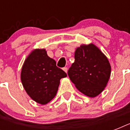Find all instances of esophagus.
<instances>
[{
    "mask_svg": "<svg viewBox=\"0 0 130 130\" xmlns=\"http://www.w3.org/2000/svg\"><path fill=\"white\" fill-rule=\"evenodd\" d=\"M63 71H65V73H67V70H68V69H67V67H64L63 68Z\"/></svg>",
    "mask_w": 130,
    "mask_h": 130,
    "instance_id": "1",
    "label": "esophagus"
}]
</instances>
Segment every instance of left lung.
Here are the masks:
<instances>
[{"instance_id": "1", "label": "left lung", "mask_w": 130, "mask_h": 130, "mask_svg": "<svg viewBox=\"0 0 130 130\" xmlns=\"http://www.w3.org/2000/svg\"><path fill=\"white\" fill-rule=\"evenodd\" d=\"M74 58L75 62L68 70L71 81L82 94L96 97L107 86L111 76V67L107 57L91 43L77 47Z\"/></svg>"}]
</instances>
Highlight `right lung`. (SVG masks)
<instances>
[{
  "label": "right lung",
  "instance_id": "obj_1",
  "mask_svg": "<svg viewBox=\"0 0 130 130\" xmlns=\"http://www.w3.org/2000/svg\"><path fill=\"white\" fill-rule=\"evenodd\" d=\"M67 77L46 49H34L23 63L21 80L25 92L36 103L46 105L56 96L60 79Z\"/></svg>",
  "mask_w": 130,
  "mask_h": 130
}]
</instances>
